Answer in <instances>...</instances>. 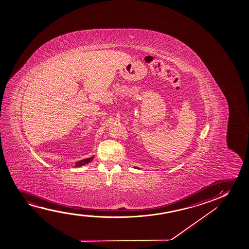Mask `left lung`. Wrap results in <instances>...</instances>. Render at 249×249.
Listing matches in <instances>:
<instances>
[{"instance_id": "8db88e82", "label": "left lung", "mask_w": 249, "mask_h": 249, "mask_svg": "<svg viewBox=\"0 0 249 249\" xmlns=\"http://www.w3.org/2000/svg\"><path fill=\"white\" fill-rule=\"evenodd\" d=\"M134 167V168H137V169H140V168H139V167Z\"/></svg>"}]
</instances>
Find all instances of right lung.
Returning a JSON list of instances; mask_svg holds the SVG:
<instances>
[{
    "label": "right lung",
    "mask_w": 249,
    "mask_h": 249,
    "mask_svg": "<svg viewBox=\"0 0 249 249\" xmlns=\"http://www.w3.org/2000/svg\"><path fill=\"white\" fill-rule=\"evenodd\" d=\"M93 158H94V156H92V157H89V158H87V159H83V160H78V161H76V162H75V167H82V166H84V165H86V164L91 162V161L93 160Z\"/></svg>",
    "instance_id": "right-lung-1"
}]
</instances>
